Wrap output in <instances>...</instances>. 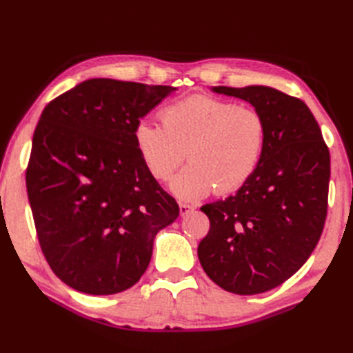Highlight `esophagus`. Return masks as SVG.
<instances>
[{"label":"esophagus","mask_w":353,"mask_h":353,"mask_svg":"<svg viewBox=\"0 0 353 353\" xmlns=\"http://www.w3.org/2000/svg\"><path fill=\"white\" fill-rule=\"evenodd\" d=\"M194 209H196V206H192V205H186V203H179V211H181V215L182 216H185V215H188L190 212H192Z\"/></svg>","instance_id":"34e87169"}]
</instances>
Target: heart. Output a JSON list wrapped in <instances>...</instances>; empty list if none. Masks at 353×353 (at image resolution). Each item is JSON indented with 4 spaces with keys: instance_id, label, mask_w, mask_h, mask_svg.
<instances>
[{
    "instance_id": "heart-1",
    "label": "heart",
    "mask_w": 353,
    "mask_h": 353,
    "mask_svg": "<svg viewBox=\"0 0 353 353\" xmlns=\"http://www.w3.org/2000/svg\"><path fill=\"white\" fill-rule=\"evenodd\" d=\"M162 125L141 119L133 141L156 181L172 176L185 156L191 162L172 179L170 190L185 201L230 194L249 181L265 145V121L256 109L192 95L161 112Z\"/></svg>"
}]
</instances>
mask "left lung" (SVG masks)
Returning <instances> with one entry per match:
<instances>
[{
	"mask_svg": "<svg viewBox=\"0 0 353 353\" xmlns=\"http://www.w3.org/2000/svg\"><path fill=\"white\" fill-rule=\"evenodd\" d=\"M249 101L265 121V145L235 196L203 205L211 229L197 249L205 273L234 294L283 283L316 249L327 212L331 156L308 106L268 86H215Z\"/></svg>",
	"mask_w": 353,
	"mask_h": 353,
	"instance_id": "8db88e82",
	"label": "left lung"
}]
</instances>
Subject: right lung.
Returning a JSON list of instances; mask_svg holds the SVG:
<instances>
[{
  "instance_id": "obj_1",
  "label": "right lung",
  "mask_w": 353,
  "mask_h": 353,
  "mask_svg": "<svg viewBox=\"0 0 353 353\" xmlns=\"http://www.w3.org/2000/svg\"><path fill=\"white\" fill-rule=\"evenodd\" d=\"M172 86L91 79L50 101L26 171L37 239L54 274L94 296L133 287L179 205L147 171L133 130Z\"/></svg>"
}]
</instances>
